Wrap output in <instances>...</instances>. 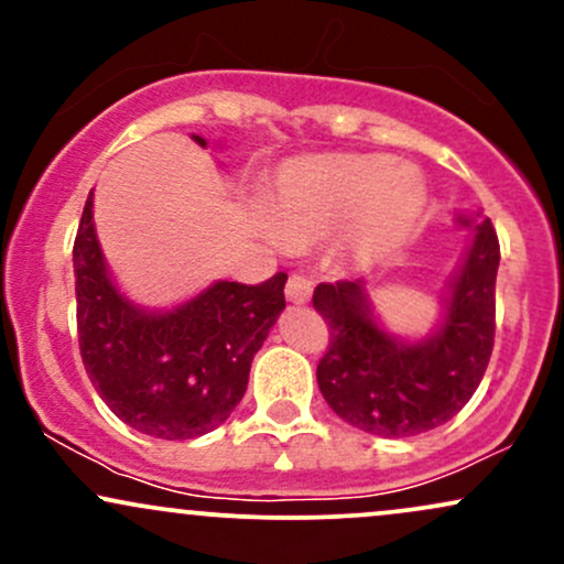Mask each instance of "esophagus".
<instances>
[{"label": "esophagus", "instance_id": "1", "mask_svg": "<svg viewBox=\"0 0 564 564\" xmlns=\"http://www.w3.org/2000/svg\"><path fill=\"white\" fill-rule=\"evenodd\" d=\"M310 294H313V281H310V278H304L300 273L289 275V281H286V300L289 302L304 304L310 300Z\"/></svg>", "mask_w": 564, "mask_h": 564}]
</instances>
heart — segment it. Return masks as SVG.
Here are the masks:
<instances>
[{
    "label": "heart",
    "instance_id": "heart-1",
    "mask_svg": "<svg viewBox=\"0 0 564 564\" xmlns=\"http://www.w3.org/2000/svg\"><path fill=\"white\" fill-rule=\"evenodd\" d=\"M426 187L416 170L379 153H326L291 161L264 198V215L283 243L336 236L355 262L392 254L416 230Z\"/></svg>",
    "mask_w": 564,
    "mask_h": 564
}]
</instances>
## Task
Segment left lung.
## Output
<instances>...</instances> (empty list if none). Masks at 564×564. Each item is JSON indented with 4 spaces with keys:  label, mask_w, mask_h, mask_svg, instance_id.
<instances>
[{
    "label": "left lung",
    "mask_w": 564,
    "mask_h": 564,
    "mask_svg": "<svg viewBox=\"0 0 564 564\" xmlns=\"http://www.w3.org/2000/svg\"><path fill=\"white\" fill-rule=\"evenodd\" d=\"M498 260L496 228L485 219L451 286L443 326L419 345L381 332L360 281L318 283L313 307L328 326L318 387L336 416L379 437H411L456 416L494 352Z\"/></svg>",
    "instance_id": "obj_1"
}]
</instances>
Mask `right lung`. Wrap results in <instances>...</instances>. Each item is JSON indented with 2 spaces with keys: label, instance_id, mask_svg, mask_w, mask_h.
<instances>
[{
  "label": "right lung",
  "instance_id": "1",
  "mask_svg": "<svg viewBox=\"0 0 564 564\" xmlns=\"http://www.w3.org/2000/svg\"><path fill=\"white\" fill-rule=\"evenodd\" d=\"M206 145L204 138H193ZM76 332L89 381L121 422L161 440L206 435L241 403L257 349L286 307V273L219 281L170 313H145L108 278L93 193L74 241Z\"/></svg>",
  "mask_w": 564,
  "mask_h": 564
}]
</instances>
